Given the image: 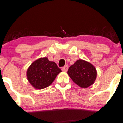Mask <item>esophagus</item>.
<instances>
[{
    "mask_svg": "<svg viewBox=\"0 0 123 123\" xmlns=\"http://www.w3.org/2000/svg\"><path fill=\"white\" fill-rule=\"evenodd\" d=\"M68 65L64 66V67H62V71L64 72H67V71H68Z\"/></svg>",
    "mask_w": 123,
    "mask_h": 123,
    "instance_id": "1",
    "label": "esophagus"
}]
</instances>
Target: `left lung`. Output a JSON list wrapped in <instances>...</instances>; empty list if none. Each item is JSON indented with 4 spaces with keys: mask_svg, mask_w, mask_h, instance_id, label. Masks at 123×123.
Masks as SVG:
<instances>
[{
    "mask_svg": "<svg viewBox=\"0 0 123 123\" xmlns=\"http://www.w3.org/2000/svg\"><path fill=\"white\" fill-rule=\"evenodd\" d=\"M67 73L74 82L83 88L94 84L97 74L94 65L82 59H78L71 66Z\"/></svg>",
    "mask_w": 123,
    "mask_h": 123,
    "instance_id": "8db88e82",
    "label": "left lung"
}]
</instances>
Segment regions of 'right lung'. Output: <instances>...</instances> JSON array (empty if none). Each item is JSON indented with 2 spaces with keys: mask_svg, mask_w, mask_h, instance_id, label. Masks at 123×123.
Here are the masks:
<instances>
[{
  "mask_svg": "<svg viewBox=\"0 0 123 123\" xmlns=\"http://www.w3.org/2000/svg\"><path fill=\"white\" fill-rule=\"evenodd\" d=\"M61 72L56 63L49 61L47 57L41 58L29 66L26 76L32 86L41 90L49 86Z\"/></svg>",
  "mask_w": 123,
  "mask_h": 123,
  "instance_id": "1",
  "label": "right lung"
}]
</instances>
